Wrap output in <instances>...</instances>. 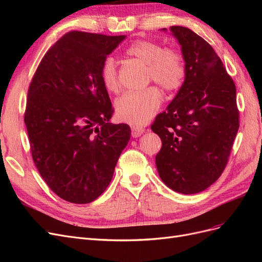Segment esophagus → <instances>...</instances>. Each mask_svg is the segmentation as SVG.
Returning <instances> with one entry per match:
<instances>
[{
	"label": "esophagus",
	"instance_id": "34e87169",
	"mask_svg": "<svg viewBox=\"0 0 262 262\" xmlns=\"http://www.w3.org/2000/svg\"><path fill=\"white\" fill-rule=\"evenodd\" d=\"M145 132V129L143 126H140V125H132L131 126V134L133 138H138L140 137L141 134H143Z\"/></svg>",
	"mask_w": 262,
	"mask_h": 262
}]
</instances>
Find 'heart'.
<instances>
[{
  "instance_id": "b5f03b06",
  "label": "heart",
  "mask_w": 262,
  "mask_h": 262,
  "mask_svg": "<svg viewBox=\"0 0 262 262\" xmlns=\"http://www.w3.org/2000/svg\"><path fill=\"white\" fill-rule=\"evenodd\" d=\"M125 53L147 64V77L166 91L177 90L185 78L186 68L181 55L161 45L144 40L134 41ZM101 81L109 92H117L119 78L114 58L105 59L101 66ZM162 94L155 86L137 92H126L116 101V113L121 121L131 124H144L160 108Z\"/></svg>"
}]
</instances>
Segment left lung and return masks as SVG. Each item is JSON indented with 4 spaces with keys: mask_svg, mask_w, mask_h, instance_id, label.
Listing matches in <instances>:
<instances>
[{
    "mask_svg": "<svg viewBox=\"0 0 262 262\" xmlns=\"http://www.w3.org/2000/svg\"><path fill=\"white\" fill-rule=\"evenodd\" d=\"M170 31L181 46L185 81L150 129L162 140L155 160L161 179L173 191L193 194L209 188L226 167L239 128L236 86L202 37L182 26Z\"/></svg>",
    "mask_w": 262,
    "mask_h": 262,
    "instance_id": "8db88e82",
    "label": "left lung"
}]
</instances>
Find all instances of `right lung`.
I'll return each instance as SVG.
<instances>
[{
	"label": "right lung",
	"instance_id": "right-lung-1",
	"mask_svg": "<svg viewBox=\"0 0 262 262\" xmlns=\"http://www.w3.org/2000/svg\"><path fill=\"white\" fill-rule=\"evenodd\" d=\"M125 36L70 31L43 55L28 89L25 121L31 155L61 199L90 203L105 191L128 144L114 114L101 66Z\"/></svg>",
	"mask_w": 262,
	"mask_h": 262
}]
</instances>
